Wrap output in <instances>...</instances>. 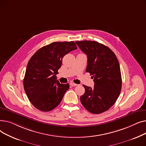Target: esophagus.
<instances>
[{
	"instance_id": "1",
	"label": "esophagus",
	"mask_w": 146,
	"mask_h": 146,
	"mask_svg": "<svg viewBox=\"0 0 146 146\" xmlns=\"http://www.w3.org/2000/svg\"><path fill=\"white\" fill-rule=\"evenodd\" d=\"M70 85L72 86H76L78 85L77 84H76V83H73V82H70Z\"/></svg>"
}]
</instances>
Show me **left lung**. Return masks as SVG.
I'll return each instance as SVG.
<instances>
[{
	"mask_svg": "<svg viewBox=\"0 0 146 146\" xmlns=\"http://www.w3.org/2000/svg\"><path fill=\"white\" fill-rule=\"evenodd\" d=\"M88 57L86 72L92 76L94 88L83 85L85 94L80 96L83 106L90 112L101 113L115 103L120 94L122 79L118 60L114 52L96 41H76Z\"/></svg>",
	"mask_w": 146,
	"mask_h": 146,
	"instance_id": "left-lung-1",
	"label": "left lung"
}]
</instances>
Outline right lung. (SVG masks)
<instances>
[{
  "instance_id": "add662e5",
  "label": "right lung",
  "mask_w": 146,
  "mask_h": 146,
  "mask_svg": "<svg viewBox=\"0 0 146 146\" xmlns=\"http://www.w3.org/2000/svg\"><path fill=\"white\" fill-rule=\"evenodd\" d=\"M76 49L73 41L54 42L38 50L29 60L24 88L29 101L38 110L50 111L62 100L69 85L61 84L56 74L63 57Z\"/></svg>"
}]
</instances>
